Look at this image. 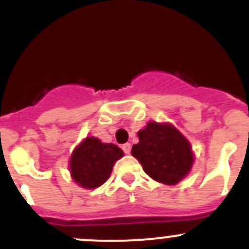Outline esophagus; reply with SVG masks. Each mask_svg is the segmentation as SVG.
I'll return each instance as SVG.
<instances>
[{
	"label": "esophagus",
	"instance_id": "obj_1",
	"mask_svg": "<svg viewBox=\"0 0 249 249\" xmlns=\"http://www.w3.org/2000/svg\"><path fill=\"white\" fill-rule=\"evenodd\" d=\"M122 148L126 155H129L130 151H131V145H130V143H124V145L122 146Z\"/></svg>",
	"mask_w": 249,
	"mask_h": 249
}]
</instances>
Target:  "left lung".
Instances as JSON below:
<instances>
[{
  "label": "left lung",
  "mask_w": 249,
  "mask_h": 249,
  "mask_svg": "<svg viewBox=\"0 0 249 249\" xmlns=\"http://www.w3.org/2000/svg\"><path fill=\"white\" fill-rule=\"evenodd\" d=\"M138 136L131 155L152 179L174 185L189 173L194 163L192 146L173 125L150 122Z\"/></svg>",
  "instance_id": "8db88e82"
}]
</instances>
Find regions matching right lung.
Listing matches in <instances>:
<instances>
[{"label":"right lung","mask_w":249,"mask_h":249,"mask_svg":"<svg viewBox=\"0 0 249 249\" xmlns=\"http://www.w3.org/2000/svg\"><path fill=\"white\" fill-rule=\"evenodd\" d=\"M123 156L124 152L117 145L103 143L93 136L86 138L71 155L72 179L86 189L101 187L110 177L114 163Z\"/></svg>","instance_id":"add662e5"}]
</instances>
